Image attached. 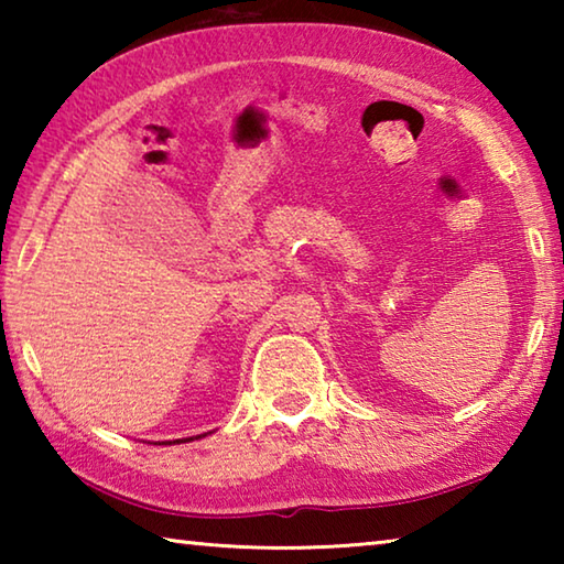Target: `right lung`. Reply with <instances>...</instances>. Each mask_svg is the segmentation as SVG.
I'll return each instance as SVG.
<instances>
[{
	"label": "right lung",
	"instance_id": "right-lung-1",
	"mask_svg": "<svg viewBox=\"0 0 564 564\" xmlns=\"http://www.w3.org/2000/svg\"><path fill=\"white\" fill-rule=\"evenodd\" d=\"M176 443H178V441H176Z\"/></svg>",
	"mask_w": 564,
	"mask_h": 564
}]
</instances>
